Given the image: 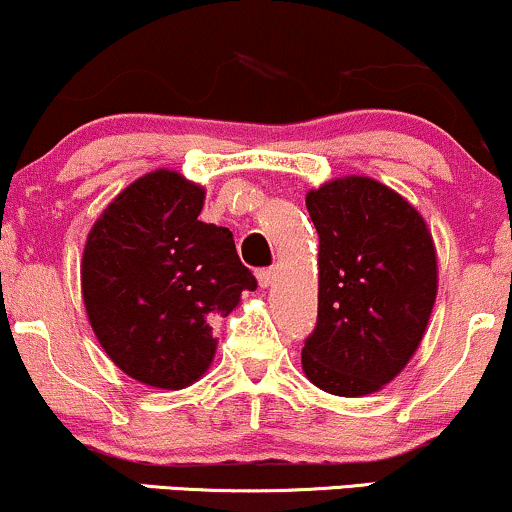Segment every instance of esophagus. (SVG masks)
<instances>
[{"instance_id": "34e87169", "label": "esophagus", "mask_w": 512, "mask_h": 512, "mask_svg": "<svg viewBox=\"0 0 512 512\" xmlns=\"http://www.w3.org/2000/svg\"><path fill=\"white\" fill-rule=\"evenodd\" d=\"M274 281H276V269H262V272H257V283H260V288H269Z\"/></svg>"}]
</instances>
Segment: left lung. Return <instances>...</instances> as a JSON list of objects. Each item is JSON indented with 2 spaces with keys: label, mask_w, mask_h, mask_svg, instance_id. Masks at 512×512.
<instances>
[{
  "label": "left lung",
  "mask_w": 512,
  "mask_h": 512,
  "mask_svg": "<svg viewBox=\"0 0 512 512\" xmlns=\"http://www.w3.org/2000/svg\"><path fill=\"white\" fill-rule=\"evenodd\" d=\"M319 236V315L303 372L334 396H369L420 348L439 291L432 231L415 207L369 176L305 195Z\"/></svg>",
  "instance_id": "1"
}]
</instances>
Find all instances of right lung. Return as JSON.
Wrapping results in <instances>:
<instances>
[{
    "instance_id": "obj_1",
    "label": "right lung",
    "mask_w": 512,
    "mask_h": 512,
    "mask_svg": "<svg viewBox=\"0 0 512 512\" xmlns=\"http://www.w3.org/2000/svg\"><path fill=\"white\" fill-rule=\"evenodd\" d=\"M205 188L178 171L140 176L88 233L80 288L104 353L128 377L178 391L212 365V324L257 281L224 226L200 221Z\"/></svg>"
}]
</instances>
